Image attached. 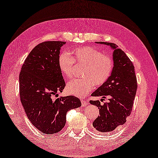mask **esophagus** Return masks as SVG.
<instances>
[{
	"label": "esophagus",
	"mask_w": 158,
	"mask_h": 158,
	"mask_svg": "<svg viewBox=\"0 0 158 158\" xmlns=\"http://www.w3.org/2000/svg\"><path fill=\"white\" fill-rule=\"evenodd\" d=\"M81 103H82V106H86L88 105V102L86 101H84V100H82Z\"/></svg>",
	"instance_id": "obj_1"
}]
</instances>
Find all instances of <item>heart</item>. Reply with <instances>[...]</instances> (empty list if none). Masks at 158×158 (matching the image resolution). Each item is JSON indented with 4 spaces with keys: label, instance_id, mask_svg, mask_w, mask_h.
Returning a JSON list of instances; mask_svg holds the SVG:
<instances>
[{
    "label": "heart",
    "instance_id": "heart-1",
    "mask_svg": "<svg viewBox=\"0 0 158 158\" xmlns=\"http://www.w3.org/2000/svg\"><path fill=\"white\" fill-rule=\"evenodd\" d=\"M71 55L61 53L58 57L60 70L65 77L72 76L74 61L85 66L83 78H75L66 85L68 93L84 97L90 92L94 85L100 87L109 80L113 70V61L109 56H104L99 50L92 47H83L73 49Z\"/></svg>",
    "mask_w": 158,
    "mask_h": 158
}]
</instances>
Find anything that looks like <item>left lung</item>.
I'll use <instances>...</instances> for the list:
<instances>
[{
    "instance_id": "1",
    "label": "left lung",
    "mask_w": 158,
    "mask_h": 158,
    "mask_svg": "<svg viewBox=\"0 0 158 158\" xmlns=\"http://www.w3.org/2000/svg\"><path fill=\"white\" fill-rule=\"evenodd\" d=\"M95 43L109 45L113 50L112 74L105 84L91 94L102 98L107 97L109 102L101 105L99 101H90L91 105H96L99 109L100 115L94 121L93 127L100 132L106 133L125 124L131 113L137 83L133 64L123 50L113 43Z\"/></svg>"
}]
</instances>
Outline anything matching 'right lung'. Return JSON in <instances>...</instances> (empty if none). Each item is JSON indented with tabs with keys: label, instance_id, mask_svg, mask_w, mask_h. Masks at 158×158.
I'll use <instances>...</instances> for the list:
<instances>
[{
	"label": "right lung",
	"instance_id": "obj_1",
	"mask_svg": "<svg viewBox=\"0 0 158 158\" xmlns=\"http://www.w3.org/2000/svg\"><path fill=\"white\" fill-rule=\"evenodd\" d=\"M64 41H45L35 46L23 64L19 74L21 101L29 120L41 132L50 135L63 129L68 110L81 106L74 96H53L66 86L58 66Z\"/></svg>",
	"mask_w": 158,
	"mask_h": 158
}]
</instances>
